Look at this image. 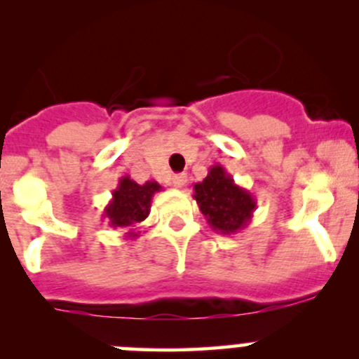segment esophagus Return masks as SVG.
<instances>
[{
    "mask_svg": "<svg viewBox=\"0 0 359 359\" xmlns=\"http://www.w3.org/2000/svg\"><path fill=\"white\" fill-rule=\"evenodd\" d=\"M172 184L173 187H177V189H182V187L187 184V175L186 173H177V175L172 177Z\"/></svg>",
    "mask_w": 359,
    "mask_h": 359,
    "instance_id": "1",
    "label": "esophagus"
}]
</instances>
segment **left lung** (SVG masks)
<instances>
[{
  "label": "left lung",
  "mask_w": 359,
  "mask_h": 359,
  "mask_svg": "<svg viewBox=\"0 0 359 359\" xmlns=\"http://www.w3.org/2000/svg\"><path fill=\"white\" fill-rule=\"evenodd\" d=\"M193 189V198L215 233H240L248 226L257 208L252 193L238 186L222 165L210 166L208 175L194 184Z\"/></svg>",
  "instance_id": "left-lung-1"
}]
</instances>
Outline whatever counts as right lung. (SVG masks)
I'll list each match as a JSON object with an SVG mask.
<instances>
[{
  "label": "right lung",
  "mask_w": 359,
  "mask_h": 359,
  "mask_svg": "<svg viewBox=\"0 0 359 359\" xmlns=\"http://www.w3.org/2000/svg\"><path fill=\"white\" fill-rule=\"evenodd\" d=\"M163 187L156 180H147L146 184H137L128 175L121 177L118 187L112 191L111 201L104 208L102 217L107 219L111 227L119 229H128L126 238L135 240L140 236V231L137 229L142 220L147 219L151 212V201L153 196Z\"/></svg>",
  "instance_id": "1"
}]
</instances>
